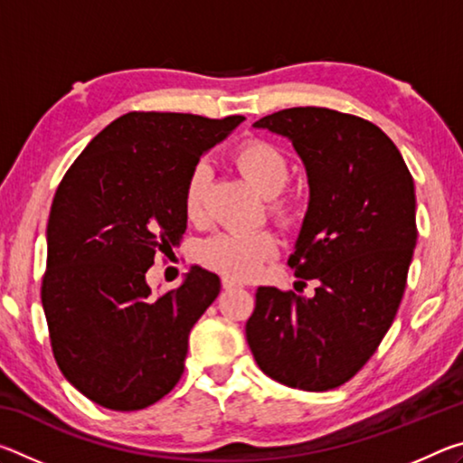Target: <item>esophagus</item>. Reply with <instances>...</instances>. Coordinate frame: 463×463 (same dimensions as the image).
<instances>
[{"mask_svg":"<svg viewBox=\"0 0 463 463\" xmlns=\"http://www.w3.org/2000/svg\"><path fill=\"white\" fill-rule=\"evenodd\" d=\"M222 288L224 289H234V288H241V281H237L234 278H222Z\"/></svg>","mask_w":463,"mask_h":463,"instance_id":"1","label":"esophagus"}]
</instances>
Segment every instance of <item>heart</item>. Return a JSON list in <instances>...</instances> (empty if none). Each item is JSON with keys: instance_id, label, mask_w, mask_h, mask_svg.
Returning a JSON list of instances; mask_svg holds the SVG:
<instances>
[{"instance_id": "heart-1", "label": "heart", "mask_w": 463, "mask_h": 463, "mask_svg": "<svg viewBox=\"0 0 463 463\" xmlns=\"http://www.w3.org/2000/svg\"><path fill=\"white\" fill-rule=\"evenodd\" d=\"M234 165L245 175L257 192L268 198L269 214L278 222L288 224L296 216V200L284 195L292 169L286 153L268 140H247L232 153ZM210 182V167L206 163H195L184 185V213L190 221L203 216V202ZM278 250V241L269 231L250 232H222L208 239L200 247V260L231 278H250L263 261L271 260Z\"/></svg>"}]
</instances>
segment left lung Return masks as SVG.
<instances>
[{"mask_svg":"<svg viewBox=\"0 0 463 463\" xmlns=\"http://www.w3.org/2000/svg\"><path fill=\"white\" fill-rule=\"evenodd\" d=\"M292 140L310 200L288 265L315 296L261 286L245 333L284 386L325 392L367 364L401 307L417 245V198L396 145L359 116L288 108L253 124ZM304 284V281H298Z\"/></svg>","mask_w":463,"mask_h":463,"instance_id":"1","label":"left lung"}]
</instances>
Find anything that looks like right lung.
<instances>
[{
	"instance_id": "right-lung-1",
	"label": "right lung",
	"mask_w": 463,
	"mask_h": 463,
	"mask_svg": "<svg viewBox=\"0 0 463 463\" xmlns=\"http://www.w3.org/2000/svg\"><path fill=\"white\" fill-rule=\"evenodd\" d=\"M241 122L128 112L91 138L59 184L43 308L59 370L91 402L140 411L182 378L187 336L221 278L195 265L182 286L155 296L146 271L185 232L192 167Z\"/></svg>"
}]
</instances>
